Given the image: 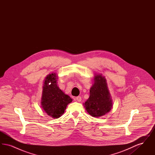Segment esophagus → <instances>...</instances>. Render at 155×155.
<instances>
[{
  "label": "esophagus",
  "instance_id": "34e87169",
  "mask_svg": "<svg viewBox=\"0 0 155 155\" xmlns=\"http://www.w3.org/2000/svg\"><path fill=\"white\" fill-rule=\"evenodd\" d=\"M81 99H81V96H77V97H76L75 98V101H77V102H81Z\"/></svg>",
  "mask_w": 155,
  "mask_h": 155
}]
</instances>
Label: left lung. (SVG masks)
Here are the masks:
<instances>
[{"label":"left lung","mask_w":155,"mask_h":155,"mask_svg":"<svg viewBox=\"0 0 155 155\" xmlns=\"http://www.w3.org/2000/svg\"><path fill=\"white\" fill-rule=\"evenodd\" d=\"M89 94V97L84 105L91 116L101 117L111 110L113 101L106 79L102 74H95Z\"/></svg>","instance_id":"obj_1"}]
</instances>
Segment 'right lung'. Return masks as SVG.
<instances>
[{
	"label": "right lung",
	"mask_w": 155,
	"mask_h": 155,
	"mask_svg": "<svg viewBox=\"0 0 155 155\" xmlns=\"http://www.w3.org/2000/svg\"><path fill=\"white\" fill-rule=\"evenodd\" d=\"M58 75L55 73L48 74L44 81L41 100V107L46 113L53 118L61 117L68 104L73 99L63 92L58 85ZM51 83V84H49Z\"/></svg>",
	"instance_id": "right-lung-1"
}]
</instances>
